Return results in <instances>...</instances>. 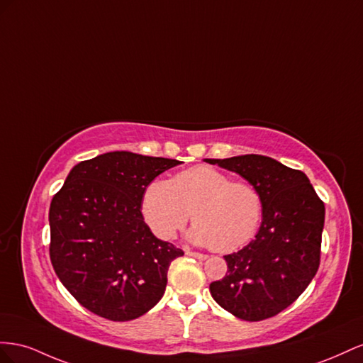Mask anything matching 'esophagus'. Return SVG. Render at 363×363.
Returning <instances> with one entry per match:
<instances>
[{"mask_svg":"<svg viewBox=\"0 0 363 363\" xmlns=\"http://www.w3.org/2000/svg\"><path fill=\"white\" fill-rule=\"evenodd\" d=\"M185 254L187 255H190V257H194V258H198V260H206V257L205 254H199V252H193V251H190V250H185Z\"/></svg>","mask_w":363,"mask_h":363,"instance_id":"34e87169","label":"esophagus"}]
</instances>
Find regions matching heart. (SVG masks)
<instances>
[{"label": "heart", "mask_w": 363, "mask_h": 363, "mask_svg": "<svg viewBox=\"0 0 363 363\" xmlns=\"http://www.w3.org/2000/svg\"><path fill=\"white\" fill-rule=\"evenodd\" d=\"M262 196L251 184L230 181L208 165L155 179L141 194V216L161 240H170L187 223L190 242L230 252L252 239L262 219Z\"/></svg>", "instance_id": "1"}]
</instances>
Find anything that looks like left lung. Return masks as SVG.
<instances>
[{"mask_svg":"<svg viewBox=\"0 0 363 363\" xmlns=\"http://www.w3.org/2000/svg\"><path fill=\"white\" fill-rule=\"evenodd\" d=\"M240 174L260 193L255 239L225 255L226 275L210 284L214 301L243 320H262L291 306L319 267L325 206L307 176L263 155L203 160Z\"/></svg>","mask_w":363,"mask_h":363,"instance_id":"8db88e82","label":"left lung"}]
</instances>
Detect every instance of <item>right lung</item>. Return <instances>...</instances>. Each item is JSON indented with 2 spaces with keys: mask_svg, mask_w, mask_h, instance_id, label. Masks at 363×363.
Here are the masks:
<instances>
[{
  "mask_svg": "<svg viewBox=\"0 0 363 363\" xmlns=\"http://www.w3.org/2000/svg\"><path fill=\"white\" fill-rule=\"evenodd\" d=\"M181 162L126 150L82 161L50 205V258L67 291L111 320L157 306L170 263L184 252L157 239L141 216V194Z\"/></svg>",
  "mask_w": 363,
  "mask_h": 363,
  "instance_id": "obj_1",
  "label": "right lung"
}]
</instances>
